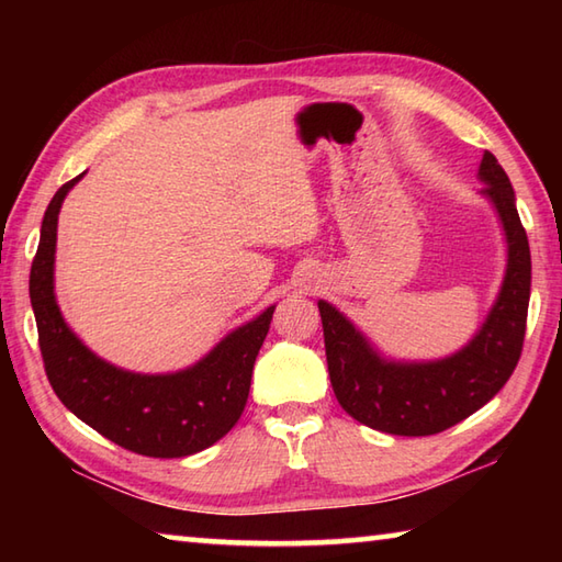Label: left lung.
Listing matches in <instances>:
<instances>
[{
	"mask_svg": "<svg viewBox=\"0 0 562 562\" xmlns=\"http://www.w3.org/2000/svg\"><path fill=\"white\" fill-rule=\"evenodd\" d=\"M481 193L493 202L507 236V272L485 324L445 360H384L336 306L321 300L330 386L342 411L379 432L425 437L473 415L507 384L521 357L531 294V254L515 190L491 151L483 154Z\"/></svg>",
	"mask_w": 562,
	"mask_h": 562,
	"instance_id": "1",
	"label": "left lung"
}]
</instances>
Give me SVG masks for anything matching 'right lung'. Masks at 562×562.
I'll return each instance as SVG.
<instances>
[{
    "label": "right lung",
    "mask_w": 562,
    "mask_h": 562,
    "mask_svg": "<svg viewBox=\"0 0 562 562\" xmlns=\"http://www.w3.org/2000/svg\"><path fill=\"white\" fill-rule=\"evenodd\" d=\"M81 176L59 188L47 205L31 266L29 292L47 381L81 423L123 449L154 459L190 457L220 441L241 417L274 306L181 372L135 374L101 360L69 330L55 302L57 214Z\"/></svg>",
    "instance_id": "right-lung-1"
}]
</instances>
